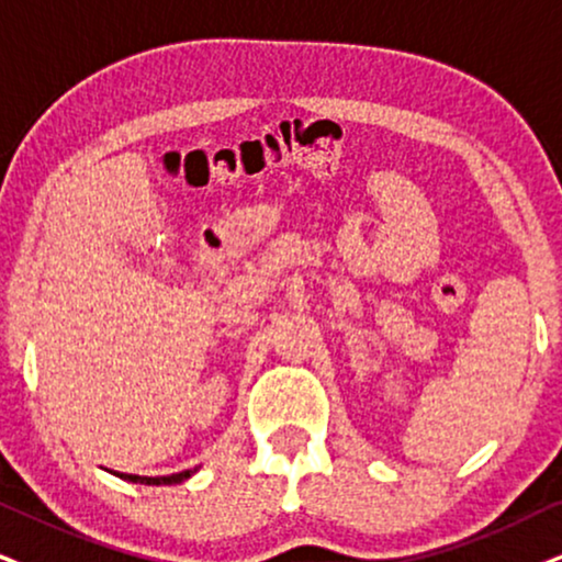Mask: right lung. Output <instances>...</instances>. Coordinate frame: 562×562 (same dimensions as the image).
Here are the masks:
<instances>
[{"label":"right lung","instance_id":"obj_1","mask_svg":"<svg viewBox=\"0 0 562 562\" xmlns=\"http://www.w3.org/2000/svg\"><path fill=\"white\" fill-rule=\"evenodd\" d=\"M119 477H124L130 482H142V485H179V482L191 477V470L179 472V474H168V477H137V474H119Z\"/></svg>","mask_w":562,"mask_h":562}]
</instances>
